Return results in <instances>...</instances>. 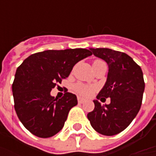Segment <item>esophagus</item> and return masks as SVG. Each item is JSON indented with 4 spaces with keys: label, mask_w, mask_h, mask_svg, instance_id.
Segmentation results:
<instances>
[{
    "label": "esophagus",
    "mask_w": 156,
    "mask_h": 156,
    "mask_svg": "<svg viewBox=\"0 0 156 156\" xmlns=\"http://www.w3.org/2000/svg\"><path fill=\"white\" fill-rule=\"evenodd\" d=\"M78 102L79 103H83V102H85V100L82 99V98H81V97H78Z\"/></svg>",
    "instance_id": "1"
}]
</instances>
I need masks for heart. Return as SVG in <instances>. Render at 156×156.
<instances>
[{"label":"heart","instance_id":"1","mask_svg":"<svg viewBox=\"0 0 156 156\" xmlns=\"http://www.w3.org/2000/svg\"><path fill=\"white\" fill-rule=\"evenodd\" d=\"M100 60H95L94 61V62H99ZM93 62V63H94ZM74 91L77 94H79L80 96L82 97H88V96H91L96 90V87L94 86H89L87 84H84V83H81V82H78L76 83L74 87H73Z\"/></svg>","mask_w":156,"mask_h":156}]
</instances>
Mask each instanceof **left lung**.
Instances as JSON below:
<instances>
[{
  "label": "left lung",
  "mask_w": 156,
  "mask_h": 156,
  "mask_svg": "<svg viewBox=\"0 0 156 156\" xmlns=\"http://www.w3.org/2000/svg\"><path fill=\"white\" fill-rule=\"evenodd\" d=\"M91 54L104 60L108 66V78L96 98H110L101 106L94 101V108L87 114L93 129L103 135L121 133L137 115L145 88L141 67L127 54L109 48H90Z\"/></svg>",
  "instance_id": "left-lung-1"
}]
</instances>
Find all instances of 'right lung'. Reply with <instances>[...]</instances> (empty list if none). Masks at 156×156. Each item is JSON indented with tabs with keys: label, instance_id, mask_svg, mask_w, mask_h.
<instances>
[{
	"label": "right lung",
	"instance_id": "1",
	"mask_svg": "<svg viewBox=\"0 0 156 156\" xmlns=\"http://www.w3.org/2000/svg\"><path fill=\"white\" fill-rule=\"evenodd\" d=\"M91 55L85 48L46 50L31 55L18 67L12 85L15 109L30 133L48 138L62 130L77 98L67 92L57 99L50 92L69 77L76 63Z\"/></svg>",
	"mask_w": 156,
	"mask_h": 156
}]
</instances>
